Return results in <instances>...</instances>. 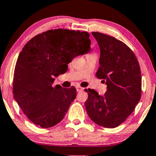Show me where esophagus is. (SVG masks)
I'll use <instances>...</instances> for the list:
<instances>
[{"instance_id":"obj_1","label":"esophagus","mask_w":156,"mask_h":156,"mask_svg":"<svg viewBox=\"0 0 156 156\" xmlns=\"http://www.w3.org/2000/svg\"><path fill=\"white\" fill-rule=\"evenodd\" d=\"M83 90V87H80V86L76 87V90H77L78 92H80V91H82Z\"/></svg>"}]
</instances>
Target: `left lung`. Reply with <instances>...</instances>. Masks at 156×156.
Here are the masks:
<instances>
[{
    "instance_id": "obj_1",
    "label": "left lung",
    "mask_w": 156,
    "mask_h": 156,
    "mask_svg": "<svg viewBox=\"0 0 156 156\" xmlns=\"http://www.w3.org/2000/svg\"><path fill=\"white\" fill-rule=\"evenodd\" d=\"M100 49L96 76L106 81L107 91L100 95L86 90L85 103L89 117L101 126L115 128L133 112L141 96V73L135 54L115 37L92 32Z\"/></svg>"
}]
</instances>
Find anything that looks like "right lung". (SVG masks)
Wrapping results in <instances>:
<instances>
[{
  "label": "right lung",
  "mask_w": 156,
  "mask_h": 156,
  "mask_svg": "<svg viewBox=\"0 0 156 156\" xmlns=\"http://www.w3.org/2000/svg\"><path fill=\"white\" fill-rule=\"evenodd\" d=\"M89 37L87 32L50 30L24 46L15 68L13 97L37 126L49 128L58 124L75 100V87H53V76L63 73L76 56L90 51Z\"/></svg>",
  "instance_id": "add662e5"
}]
</instances>
